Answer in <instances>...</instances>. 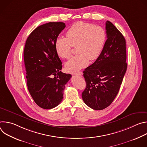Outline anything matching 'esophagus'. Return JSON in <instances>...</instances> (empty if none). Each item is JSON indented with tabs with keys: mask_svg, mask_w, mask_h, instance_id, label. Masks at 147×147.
I'll list each match as a JSON object with an SVG mask.
<instances>
[{
	"mask_svg": "<svg viewBox=\"0 0 147 147\" xmlns=\"http://www.w3.org/2000/svg\"><path fill=\"white\" fill-rule=\"evenodd\" d=\"M74 75H76V76H81L82 75V73L81 71L80 72H78V73H74Z\"/></svg>",
	"mask_w": 147,
	"mask_h": 147,
	"instance_id": "1",
	"label": "esophagus"
}]
</instances>
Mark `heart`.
I'll use <instances>...</instances> for the list:
<instances>
[{
    "mask_svg": "<svg viewBox=\"0 0 147 147\" xmlns=\"http://www.w3.org/2000/svg\"><path fill=\"white\" fill-rule=\"evenodd\" d=\"M66 37L59 36L55 41V49L63 59H67L73 46L77 54L65 64L67 71L73 73L86 67L89 60L94 61L100 56L107 40V32L100 26L84 22L73 24L66 32Z\"/></svg>",
    "mask_w": 147,
    "mask_h": 147,
    "instance_id": "heart-1",
    "label": "heart"
}]
</instances>
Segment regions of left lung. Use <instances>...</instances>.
I'll list each match as a JSON object with an SVG mask.
<instances>
[{
    "mask_svg": "<svg viewBox=\"0 0 147 147\" xmlns=\"http://www.w3.org/2000/svg\"><path fill=\"white\" fill-rule=\"evenodd\" d=\"M105 27L107 39L100 56L83 71L87 86L82 99L90 108L98 111L112 103L127 67L124 37L109 21Z\"/></svg>",
    "mask_w": 147,
    "mask_h": 147,
    "instance_id": "8db88e82",
    "label": "left lung"
}]
</instances>
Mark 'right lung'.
Instances as JSON below:
<instances>
[{
    "label": "right lung",
    "instance_id": "1",
    "mask_svg": "<svg viewBox=\"0 0 147 147\" xmlns=\"http://www.w3.org/2000/svg\"><path fill=\"white\" fill-rule=\"evenodd\" d=\"M66 25L50 22L36 28L28 36L24 50L28 90L38 106L52 109L62 101L65 84L71 77L62 73L55 41Z\"/></svg>",
    "mask_w": 147,
    "mask_h": 147
}]
</instances>
